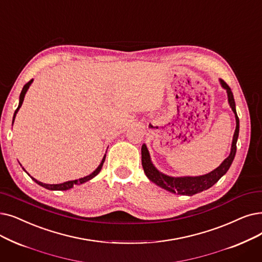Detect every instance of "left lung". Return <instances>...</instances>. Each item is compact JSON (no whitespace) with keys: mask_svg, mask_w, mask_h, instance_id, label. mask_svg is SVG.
Wrapping results in <instances>:
<instances>
[{"mask_svg":"<svg viewBox=\"0 0 262 262\" xmlns=\"http://www.w3.org/2000/svg\"><path fill=\"white\" fill-rule=\"evenodd\" d=\"M220 83L222 88L226 90L227 96H228V103L231 110L234 113L236 124L229 156L225 158L224 162L217 168L207 174L199 177H170L159 171V170L154 166V164L151 161L150 152L147 150L146 145L143 143L141 146V163L144 173L147 177V179L152 181L153 183H155L159 187H162L170 192H173V194L192 196L203 190H207L208 188L213 186L216 182H217L224 174H226V172L229 170L236 152V141L238 137V130H240V121H238L236 115L235 101L233 98V94L231 92V89L224 80H222V79H220Z\"/></svg>","mask_w":262,"mask_h":262,"instance_id":"obj_1","label":"left lung"}]
</instances>
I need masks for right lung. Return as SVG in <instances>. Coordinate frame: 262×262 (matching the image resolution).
Listing matches in <instances>:
<instances>
[{
	"label": "right lung",
	"instance_id": "obj_1",
	"mask_svg": "<svg viewBox=\"0 0 262 262\" xmlns=\"http://www.w3.org/2000/svg\"><path fill=\"white\" fill-rule=\"evenodd\" d=\"M32 82H33V79L32 80H30L27 84H25V86H24V89H22V91H21V93H20V97H19V105H18V108L16 109V111H15V113H14V117H13V124H14V121H15V118H16V115L18 113V111H19V109H20V107L22 106V103H24V99H25V96H26V94H27V92H28V90H29V88H30V85L32 84ZM105 158H106V154L104 155V157H103V159H101V162H100V164H99V166L94 170V171L91 173V174H89V176H86V177H83V178H81V179H78V180H74V181H67V182H64V183H60V184H46V183H42V182H39V181H37L36 179H34L33 177H31L26 170L25 171L31 177V179L34 181V182H36V183L38 184V185H40V186H42V187H45V188H47V189H49V190H67V189H71V188H73L74 187V185H79V184H83V183H85V182H88V181H90V180H92L93 178H95L98 173H99V171L101 170V167H103V165H104V162H105Z\"/></svg>",
	"mask_w": 262,
	"mask_h": 262
}]
</instances>
